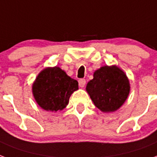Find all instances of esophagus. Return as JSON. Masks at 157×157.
<instances>
[{
    "label": "esophagus",
    "instance_id": "obj_1",
    "mask_svg": "<svg viewBox=\"0 0 157 157\" xmlns=\"http://www.w3.org/2000/svg\"><path fill=\"white\" fill-rule=\"evenodd\" d=\"M86 84V80L85 79H79L78 80V85L80 87H83Z\"/></svg>",
    "mask_w": 157,
    "mask_h": 157
}]
</instances>
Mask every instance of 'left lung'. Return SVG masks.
Segmentation results:
<instances>
[{"label":"left lung","instance_id":"obj_1","mask_svg":"<svg viewBox=\"0 0 157 157\" xmlns=\"http://www.w3.org/2000/svg\"><path fill=\"white\" fill-rule=\"evenodd\" d=\"M86 91L96 107L104 113L115 112L127 100L130 83L127 75L116 65H105L95 70Z\"/></svg>","mask_w":157,"mask_h":157}]
</instances>
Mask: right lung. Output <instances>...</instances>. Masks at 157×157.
<instances>
[{"label":"right lung","mask_w":157,"mask_h":157,"mask_svg":"<svg viewBox=\"0 0 157 157\" xmlns=\"http://www.w3.org/2000/svg\"><path fill=\"white\" fill-rule=\"evenodd\" d=\"M78 89V82L58 66L47 67L37 75L32 92L36 102L47 111L65 109L70 96Z\"/></svg>","instance_id":"add662e5"}]
</instances>
